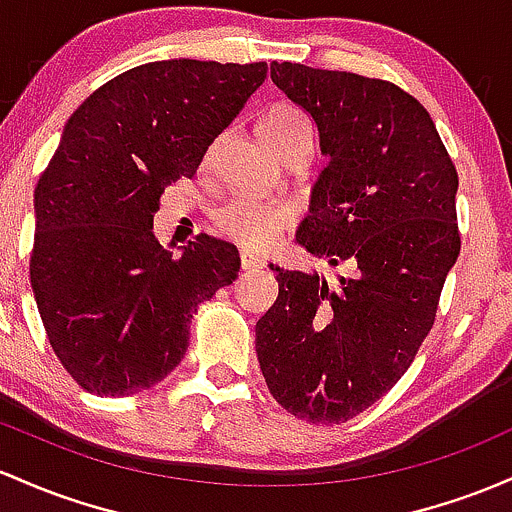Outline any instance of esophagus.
I'll list each match as a JSON object with an SVG mask.
<instances>
[{"label": "esophagus", "mask_w": 512, "mask_h": 512, "mask_svg": "<svg viewBox=\"0 0 512 512\" xmlns=\"http://www.w3.org/2000/svg\"><path fill=\"white\" fill-rule=\"evenodd\" d=\"M262 265H265V262L260 260V257H255V255H250V252H240V267L243 269H247V272H250V269H262Z\"/></svg>", "instance_id": "1"}]
</instances>
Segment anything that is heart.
Masks as SVG:
<instances>
[{"label": "heart", "instance_id": "heart-1", "mask_svg": "<svg viewBox=\"0 0 512 512\" xmlns=\"http://www.w3.org/2000/svg\"><path fill=\"white\" fill-rule=\"evenodd\" d=\"M257 131L277 155L299 140L313 143L311 121L299 106L289 101H274L262 114ZM294 218V206L286 201H260L250 196H235L213 213L218 230L250 252L267 250L294 223Z\"/></svg>", "mask_w": 512, "mask_h": 512}]
</instances>
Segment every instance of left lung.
Here are the masks:
<instances>
[{"label": "left lung", "mask_w": 512, "mask_h": 512, "mask_svg": "<svg viewBox=\"0 0 512 512\" xmlns=\"http://www.w3.org/2000/svg\"><path fill=\"white\" fill-rule=\"evenodd\" d=\"M272 82L313 116L320 172L296 243L350 277L277 272L257 320L267 389L291 415L340 425L411 367L459 257L457 167L430 114L398 84L272 63Z\"/></svg>", "instance_id": "1"}]
</instances>
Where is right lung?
I'll use <instances>...</instances> for the list:
<instances>
[{
	"mask_svg": "<svg viewBox=\"0 0 512 512\" xmlns=\"http://www.w3.org/2000/svg\"><path fill=\"white\" fill-rule=\"evenodd\" d=\"M265 77L267 63L157 60L101 84L67 121L33 194L31 286L84 391L128 396L165 379L201 303L238 277L235 245L201 233L172 257L153 216Z\"/></svg>",
	"mask_w": 512,
	"mask_h": 512,
	"instance_id": "right-lung-1",
	"label": "right lung"
}]
</instances>
